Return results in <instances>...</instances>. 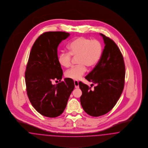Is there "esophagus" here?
I'll return each mask as SVG.
<instances>
[{
	"mask_svg": "<svg viewBox=\"0 0 148 148\" xmlns=\"http://www.w3.org/2000/svg\"><path fill=\"white\" fill-rule=\"evenodd\" d=\"M74 84H75L76 88H79V84H78V81H76V80L74 81Z\"/></svg>",
	"mask_w": 148,
	"mask_h": 148,
	"instance_id": "1",
	"label": "esophagus"
}]
</instances>
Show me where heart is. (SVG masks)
I'll list each match as a JSON object with an SVG mask.
<instances>
[{
    "label": "heart",
    "instance_id": "heart-1",
    "mask_svg": "<svg viewBox=\"0 0 148 148\" xmlns=\"http://www.w3.org/2000/svg\"><path fill=\"white\" fill-rule=\"evenodd\" d=\"M68 52H62L58 56L59 63L68 68L71 64L72 57L77 56L76 66L71 67L65 73V76L71 79L78 80L86 71V67L92 68L101 57L102 46L97 39H91L84 37L72 40L67 46Z\"/></svg>",
    "mask_w": 148,
    "mask_h": 148
}]
</instances>
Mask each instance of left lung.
<instances>
[{
  "instance_id": "8db88e82",
  "label": "left lung",
  "mask_w": 148,
  "mask_h": 148,
  "mask_svg": "<svg viewBox=\"0 0 148 148\" xmlns=\"http://www.w3.org/2000/svg\"><path fill=\"white\" fill-rule=\"evenodd\" d=\"M105 45L99 61L85 78L96 86L91 87L79 82L82 94L81 106L92 116H100L109 112L116 105L123 92L125 66L123 56L116 44L103 34ZM93 85V84H92Z\"/></svg>"
}]
</instances>
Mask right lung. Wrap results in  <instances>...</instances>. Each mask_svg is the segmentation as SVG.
Returning <instances> with one entry per match:
<instances>
[{"mask_svg": "<svg viewBox=\"0 0 148 148\" xmlns=\"http://www.w3.org/2000/svg\"><path fill=\"white\" fill-rule=\"evenodd\" d=\"M70 35L64 32L43 33L34 43L29 54L25 72L27 95L33 108L45 116L62 114L75 88L72 79L61 81L63 71L57 55L58 45ZM55 79L61 82L53 85Z\"/></svg>", "mask_w": 148, "mask_h": 148, "instance_id": "1", "label": "right lung"}]
</instances>
